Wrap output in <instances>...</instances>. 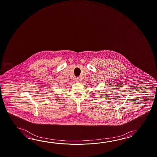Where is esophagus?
<instances>
[{"label": "esophagus", "mask_w": 157, "mask_h": 157, "mask_svg": "<svg viewBox=\"0 0 157 157\" xmlns=\"http://www.w3.org/2000/svg\"><path fill=\"white\" fill-rule=\"evenodd\" d=\"M75 81L77 82H79V78H75Z\"/></svg>", "instance_id": "34e87169"}]
</instances>
